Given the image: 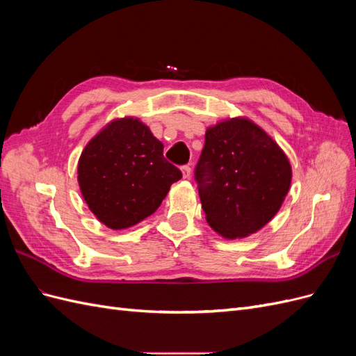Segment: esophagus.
I'll return each instance as SVG.
<instances>
[{
	"instance_id": "1",
	"label": "esophagus",
	"mask_w": 356,
	"mask_h": 356,
	"mask_svg": "<svg viewBox=\"0 0 356 356\" xmlns=\"http://www.w3.org/2000/svg\"><path fill=\"white\" fill-rule=\"evenodd\" d=\"M181 170H182V177H184V178H190L191 177V168L190 166H182Z\"/></svg>"
}]
</instances>
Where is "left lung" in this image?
Returning <instances> with one entry per match:
<instances>
[{"label":"left lung","instance_id":"obj_1","mask_svg":"<svg viewBox=\"0 0 356 356\" xmlns=\"http://www.w3.org/2000/svg\"><path fill=\"white\" fill-rule=\"evenodd\" d=\"M195 177L211 229L224 239H242L281 209L293 169L264 129L233 117L207 129Z\"/></svg>","mask_w":356,"mask_h":356}]
</instances>
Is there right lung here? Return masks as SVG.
Listing matches in <instances>:
<instances>
[{"label":"right lung","instance_id":"obj_1","mask_svg":"<svg viewBox=\"0 0 356 356\" xmlns=\"http://www.w3.org/2000/svg\"><path fill=\"white\" fill-rule=\"evenodd\" d=\"M77 174L84 202L113 230L149 217L182 177L163 157V144L136 117L105 124L81 152Z\"/></svg>","mask_w":356,"mask_h":356}]
</instances>
